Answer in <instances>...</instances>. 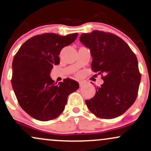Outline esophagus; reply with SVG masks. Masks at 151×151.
I'll return each mask as SVG.
<instances>
[{
    "label": "esophagus",
    "instance_id": "34e87169",
    "mask_svg": "<svg viewBox=\"0 0 151 151\" xmlns=\"http://www.w3.org/2000/svg\"><path fill=\"white\" fill-rule=\"evenodd\" d=\"M79 85H80V87H83L85 85V83L83 82V81H80Z\"/></svg>",
    "mask_w": 151,
    "mask_h": 151
}]
</instances>
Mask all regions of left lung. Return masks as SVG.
I'll list each match as a JSON object with an SVG mask.
<instances>
[{
	"instance_id": "1",
	"label": "left lung",
	"mask_w": 151,
	"mask_h": 151,
	"mask_svg": "<svg viewBox=\"0 0 151 151\" xmlns=\"http://www.w3.org/2000/svg\"><path fill=\"white\" fill-rule=\"evenodd\" d=\"M80 41L89 48L93 72L104 74V83L86 103L97 117L114 119L135 102L141 73L136 56L122 39L114 34L94 30L81 35Z\"/></svg>"
}]
</instances>
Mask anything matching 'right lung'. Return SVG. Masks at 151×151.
<instances>
[{"label":"right lung","instance_id":"1","mask_svg":"<svg viewBox=\"0 0 151 151\" xmlns=\"http://www.w3.org/2000/svg\"><path fill=\"white\" fill-rule=\"evenodd\" d=\"M78 33L60 36L45 33L31 37L21 46L12 61V86L19 105L29 116L42 122L58 117L67 98L79 88L70 78L54 83L50 77L59 64L61 49L72 44Z\"/></svg>","mask_w":151,"mask_h":151}]
</instances>
